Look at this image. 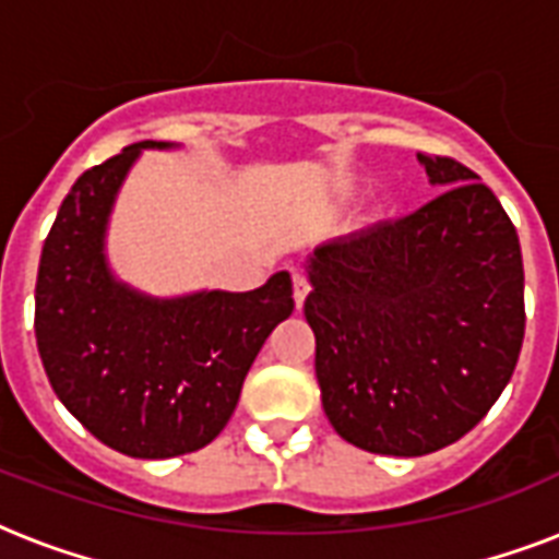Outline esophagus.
Listing matches in <instances>:
<instances>
[{"label": "esophagus", "instance_id": "34e87169", "mask_svg": "<svg viewBox=\"0 0 559 559\" xmlns=\"http://www.w3.org/2000/svg\"><path fill=\"white\" fill-rule=\"evenodd\" d=\"M307 293H310V284H307L305 275H301V272H293V296H296L298 310H301V305H305Z\"/></svg>", "mask_w": 559, "mask_h": 559}]
</instances>
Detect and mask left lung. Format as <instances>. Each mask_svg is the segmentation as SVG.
I'll return each mask as SVG.
<instances>
[{"label": "left lung", "mask_w": 559, "mask_h": 559, "mask_svg": "<svg viewBox=\"0 0 559 559\" xmlns=\"http://www.w3.org/2000/svg\"><path fill=\"white\" fill-rule=\"evenodd\" d=\"M441 197L316 246L305 270L331 426L377 455L459 441L511 380L525 336L516 228L469 168L417 153Z\"/></svg>", "instance_id": "obj_1"}]
</instances>
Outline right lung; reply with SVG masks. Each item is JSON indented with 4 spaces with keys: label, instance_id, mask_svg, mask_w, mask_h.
<instances>
[{
    "label": "right lung",
    "instance_id": "1",
    "mask_svg": "<svg viewBox=\"0 0 559 559\" xmlns=\"http://www.w3.org/2000/svg\"><path fill=\"white\" fill-rule=\"evenodd\" d=\"M139 142L86 170L39 254L34 333L51 389L98 441L130 459H174L223 432L258 350L293 313L281 270L249 293L151 296L112 272L107 235Z\"/></svg>",
    "mask_w": 559,
    "mask_h": 559
}]
</instances>
